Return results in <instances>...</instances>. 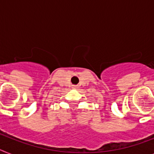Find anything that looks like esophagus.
Masks as SVG:
<instances>
[{"instance_id": "1", "label": "esophagus", "mask_w": 154, "mask_h": 154, "mask_svg": "<svg viewBox=\"0 0 154 154\" xmlns=\"http://www.w3.org/2000/svg\"><path fill=\"white\" fill-rule=\"evenodd\" d=\"M72 88H74V89H76V88H77L78 87H77V86H76V85H73V87H72Z\"/></svg>"}]
</instances>
